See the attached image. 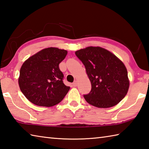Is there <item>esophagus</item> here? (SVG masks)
<instances>
[{
	"mask_svg": "<svg viewBox=\"0 0 149 149\" xmlns=\"http://www.w3.org/2000/svg\"><path fill=\"white\" fill-rule=\"evenodd\" d=\"M77 81H74V82L73 83V84H72V86H74V87H76L77 86Z\"/></svg>",
	"mask_w": 149,
	"mask_h": 149,
	"instance_id": "esophagus-1",
	"label": "esophagus"
}]
</instances>
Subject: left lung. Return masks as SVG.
Returning a JSON list of instances; mask_svg holds the SVG:
<instances>
[{
	"label": "left lung",
	"instance_id": "obj_1",
	"mask_svg": "<svg viewBox=\"0 0 149 149\" xmlns=\"http://www.w3.org/2000/svg\"><path fill=\"white\" fill-rule=\"evenodd\" d=\"M85 66L91 82L87 103L98 108L116 105L127 95L129 88L127 70L123 62L107 49L89 46L75 52Z\"/></svg>",
	"mask_w": 149,
	"mask_h": 149
}]
</instances>
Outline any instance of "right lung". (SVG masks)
<instances>
[{
    "instance_id": "right-lung-1",
    "label": "right lung",
    "mask_w": 149,
    "mask_h": 149,
    "mask_svg": "<svg viewBox=\"0 0 149 149\" xmlns=\"http://www.w3.org/2000/svg\"><path fill=\"white\" fill-rule=\"evenodd\" d=\"M68 52L48 48L24 61L20 70L19 84L22 94L32 103L40 107H53L59 103L69 91L63 83L64 75L59 63Z\"/></svg>"
}]
</instances>
